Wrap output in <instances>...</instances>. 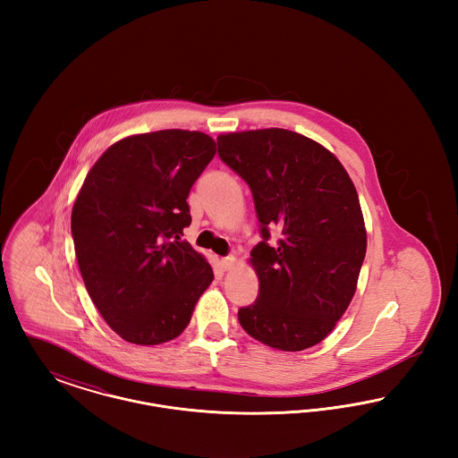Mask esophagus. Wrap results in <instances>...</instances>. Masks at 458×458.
Returning <instances> with one entry per match:
<instances>
[{"instance_id": "esophagus-1", "label": "esophagus", "mask_w": 458, "mask_h": 458, "mask_svg": "<svg viewBox=\"0 0 458 458\" xmlns=\"http://www.w3.org/2000/svg\"><path fill=\"white\" fill-rule=\"evenodd\" d=\"M235 262H237V259H235L233 256L223 258V259H221V267H223L225 271H230V269H233V267H235Z\"/></svg>"}]
</instances>
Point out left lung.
Here are the masks:
<instances>
[{"label":"left lung","mask_w":458,"mask_h":458,"mask_svg":"<svg viewBox=\"0 0 458 458\" xmlns=\"http://www.w3.org/2000/svg\"><path fill=\"white\" fill-rule=\"evenodd\" d=\"M218 154L250 187L261 223L249 259L259 295L240 309V325L271 349L314 347L347 310L366 258L353 182L327 148L284 129L223 133ZM271 231L281 233L275 248Z\"/></svg>","instance_id":"obj_1"}]
</instances>
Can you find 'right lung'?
Instances as JSON below:
<instances>
[{
    "instance_id": "right-lung-1",
    "label": "right lung",
    "mask_w": 458,
    "mask_h": 458,
    "mask_svg": "<svg viewBox=\"0 0 458 458\" xmlns=\"http://www.w3.org/2000/svg\"><path fill=\"white\" fill-rule=\"evenodd\" d=\"M216 154L191 131L125 137L89 170L72 209L75 256L89 295L125 342L159 345L191 323L213 267L185 240L187 197Z\"/></svg>"
}]
</instances>
